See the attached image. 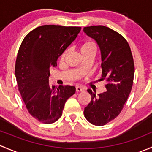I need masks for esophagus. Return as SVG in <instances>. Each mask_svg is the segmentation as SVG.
<instances>
[{"instance_id":"esophagus-1","label":"esophagus","mask_w":152,"mask_h":152,"mask_svg":"<svg viewBox=\"0 0 152 152\" xmlns=\"http://www.w3.org/2000/svg\"><path fill=\"white\" fill-rule=\"evenodd\" d=\"M84 90H85V89L82 88V87H79V86H76V92H82V91H84Z\"/></svg>"}]
</instances>
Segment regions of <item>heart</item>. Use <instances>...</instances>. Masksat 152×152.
Here are the masks:
<instances>
[{
  "label": "heart",
  "instance_id": "obj_1",
  "mask_svg": "<svg viewBox=\"0 0 152 152\" xmlns=\"http://www.w3.org/2000/svg\"><path fill=\"white\" fill-rule=\"evenodd\" d=\"M80 51L81 53H82V56L89 53H96V51H97V45H96V43H94L93 42H91V41L85 42L81 45ZM69 53H70V49H66V50L62 53V56H61L62 60L65 59V58L67 57V55L69 54Z\"/></svg>",
  "mask_w": 152,
  "mask_h": 152
}]
</instances>
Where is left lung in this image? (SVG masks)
I'll use <instances>...</instances> for the list:
<instances>
[{
	"label": "left lung",
	"mask_w": 152,
	"mask_h": 152,
	"mask_svg": "<svg viewBox=\"0 0 152 152\" xmlns=\"http://www.w3.org/2000/svg\"><path fill=\"white\" fill-rule=\"evenodd\" d=\"M84 31L97 42L102 53V80L107 81L106 92L96 96L87 91L91 101L84 115L90 124L104 126L118 116L128 99L133 85L134 59L126 39L104 26H91Z\"/></svg>",
	"instance_id": "8db88e82"
}]
</instances>
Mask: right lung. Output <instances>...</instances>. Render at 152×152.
<instances>
[{"label": "right lung", "mask_w": 152, "mask_h": 152, "mask_svg": "<svg viewBox=\"0 0 152 152\" xmlns=\"http://www.w3.org/2000/svg\"><path fill=\"white\" fill-rule=\"evenodd\" d=\"M81 27L45 25L30 31L23 40L15 62L18 90L29 114L39 122L54 123L62 116L73 86L50 87V70L80 32Z\"/></svg>", "instance_id": "add662e5"}]
</instances>
